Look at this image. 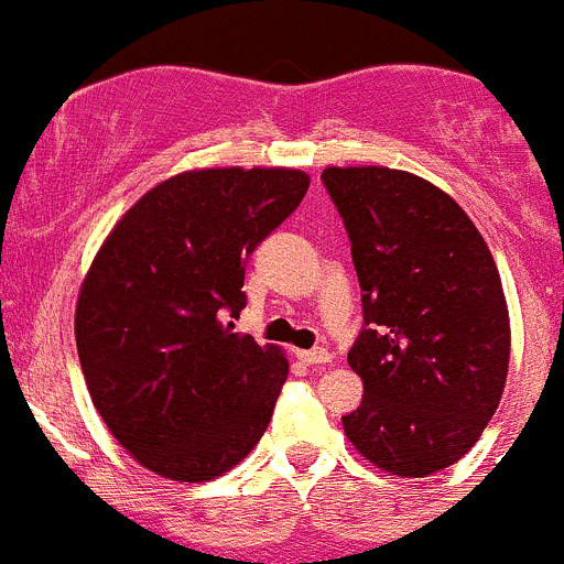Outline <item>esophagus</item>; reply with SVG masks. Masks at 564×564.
Returning <instances> with one entry per match:
<instances>
[{"mask_svg":"<svg viewBox=\"0 0 564 564\" xmlns=\"http://www.w3.org/2000/svg\"><path fill=\"white\" fill-rule=\"evenodd\" d=\"M299 356L301 361H304V365H328V361H332V350H326V348H312V350H299Z\"/></svg>","mask_w":564,"mask_h":564,"instance_id":"1","label":"esophagus"}]
</instances>
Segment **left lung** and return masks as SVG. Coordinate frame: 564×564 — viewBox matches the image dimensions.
Wrapping results in <instances>:
<instances>
[{
	"label": "left lung",
	"mask_w": 564,
	"mask_h": 564,
	"mask_svg": "<svg viewBox=\"0 0 564 564\" xmlns=\"http://www.w3.org/2000/svg\"><path fill=\"white\" fill-rule=\"evenodd\" d=\"M350 238L365 383L345 436L378 469L425 477L477 444L501 400L510 317L488 243L433 183L389 166L321 175Z\"/></svg>",
	"instance_id": "1"
}]
</instances>
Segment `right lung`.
<instances>
[{"instance_id": "obj_1", "label": "right lung", "mask_w": 564, "mask_h": 564, "mask_svg": "<svg viewBox=\"0 0 564 564\" xmlns=\"http://www.w3.org/2000/svg\"><path fill=\"white\" fill-rule=\"evenodd\" d=\"M301 170H197L150 188L95 254L76 304L82 372L111 436L161 477L247 458L288 378L282 350L232 332L247 260L299 208Z\"/></svg>"}]
</instances>
